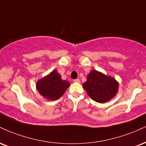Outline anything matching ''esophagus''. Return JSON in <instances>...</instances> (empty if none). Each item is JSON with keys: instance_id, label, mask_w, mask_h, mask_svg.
I'll list each match as a JSON object with an SVG mask.
<instances>
[{"instance_id": "34e87169", "label": "esophagus", "mask_w": 146, "mask_h": 146, "mask_svg": "<svg viewBox=\"0 0 146 146\" xmlns=\"http://www.w3.org/2000/svg\"><path fill=\"white\" fill-rule=\"evenodd\" d=\"M73 82H77V83H79V82H80V80H79V79H75V80H73Z\"/></svg>"}]
</instances>
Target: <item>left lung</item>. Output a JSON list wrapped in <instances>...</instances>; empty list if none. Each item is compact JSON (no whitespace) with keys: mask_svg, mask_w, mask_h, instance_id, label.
I'll use <instances>...</instances> for the list:
<instances>
[{"mask_svg":"<svg viewBox=\"0 0 146 146\" xmlns=\"http://www.w3.org/2000/svg\"><path fill=\"white\" fill-rule=\"evenodd\" d=\"M83 88L93 101L105 103L116 94L118 84L114 78L93 70L88 75Z\"/></svg>","mask_w":146,"mask_h":146,"instance_id":"1","label":"left lung"}]
</instances>
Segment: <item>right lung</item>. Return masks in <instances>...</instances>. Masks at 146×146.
Listing matches in <instances>:
<instances>
[{"instance_id": "right-lung-1", "label": "right lung", "mask_w": 146, "mask_h": 146, "mask_svg": "<svg viewBox=\"0 0 146 146\" xmlns=\"http://www.w3.org/2000/svg\"><path fill=\"white\" fill-rule=\"evenodd\" d=\"M69 85V82L61 79L57 71H53L38 81L36 84V89L45 99L55 101L64 94Z\"/></svg>"}]
</instances>
